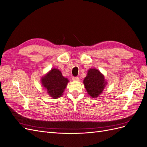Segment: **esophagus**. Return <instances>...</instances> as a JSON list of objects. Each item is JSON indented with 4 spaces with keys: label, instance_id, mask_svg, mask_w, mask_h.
<instances>
[{
    "label": "esophagus",
    "instance_id": "esophagus-1",
    "mask_svg": "<svg viewBox=\"0 0 147 147\" xmlns=\"http://www.w3.org/2000/svg\"><path fill=\"white\" fill-rule=\"evenodd\" d=\"M72 80L74 81H79V78L78 77H73Z\"/></svg>",
    "mask_w": 147,
    "mask_h": 147
}]
</instances>
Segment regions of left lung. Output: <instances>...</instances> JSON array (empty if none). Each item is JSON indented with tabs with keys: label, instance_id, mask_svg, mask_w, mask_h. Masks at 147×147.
<instances>
[{
	"label": "left lung",
	"instance_id": "8db88e82",
	"mask_svg": "<svg viewBox=\"0 0 147 147\" xmlns=\"http://www.w3.org/2000/svg\"><path fill=\"white\" fill-rule=\"evenodd\" d=\"M88 72L87 76L83 80V83L88 94L93 98H96L104 90L106 82L104 75L98 70L91 69Z\"/></svg>",
	"mask_w": 147,
	"mask_h": 147
}]
</instances>
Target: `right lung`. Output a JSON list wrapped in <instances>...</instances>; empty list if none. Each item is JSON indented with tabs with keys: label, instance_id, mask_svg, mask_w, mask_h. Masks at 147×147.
I'll use <instances>...</instances> for the list:
<instances>
[{
	"label": "right lung",
	"instance_id": "add662e5",
	"mask_svg": "<svg viewBox=\"0 0 147 147\" xmlns=\"http://www.w3.org/2000/svg\"><path fill=\"white\" fill-rule=\"evenodd\" d=\"M68 82L67 78L63 77L61 71L57 69H51L42 79L43 86L53 99H57L62 96Z\"/></svg>",
	"mask_w": 147,
	"mask_h": 147
}]
</instances>
